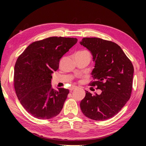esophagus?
Instances as JSON below:
<instances>
[{
    "instance_id": "34e87169",
    "label": "esophagus",
    "mask_w": 146,
    "mask_h": 146,
    "mask_svg": "<svg viewBox=\"0 0 146 146\" xmlns=\"http://www.w3.org/2000/svg\"><path fill=\"white\" fill-rule=\"evenodd\" d=\"M76 88H77V87H76V86H71V87H70V92H71L73 90H75Z\"/></svg>"
}]
</instances>
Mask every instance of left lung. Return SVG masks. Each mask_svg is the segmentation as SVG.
I'll return each instance as SVG.
<instances>
[{
    "mask_svg": "<svg viewBox=\"0 0 146 146\" xmlns=\"http://www.w3.org/2000/svg\"><path fill=\"white\" fill-rule=\"evenodd\" d=\"M80 44L90 51L95 63L90 83L101 90L100 95L88 91L80 102L86 117L94 120L109 119L119 112L131 97L134 66L120 46L98 38H83Z\"/></svg>",
    "mask_w": 146,
    "mask_h": 146,
    "instance_id": "obj_1",
    "label": "left lung"
}]
</instances>
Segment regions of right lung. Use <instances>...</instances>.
<instances>
[{"instance_id":"add662e5","label":"right lung","mask_w":146,"mask_h":146,"mask_svg":"<svg viewBox=\"0 0 146 146\" xmlns=\"http://www.w3.org/2000/svg\"><path fill=\"white\" fill-rule=\"evenodd\" d=\"M77 42L76 38L50 37L33 42L16 61L14 84L17 97L27 112L38 119L60 113L69 90L51 86L52 73L62 56Z\"/></svg>"}]
</instances>
